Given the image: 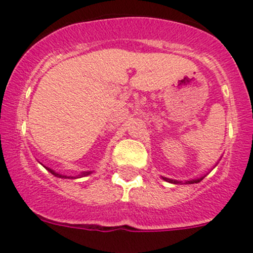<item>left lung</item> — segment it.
<instances>
[{
  "mask_svg": "<svg viewBox=\"0 0 253 253\" xmlns=\"http://www.w3.org/2000/svg\"><path fill=\"white\" fill-rule=\"evenodd\" d=\"M165 180L166 181H169V182H172V183H180L178 182V181H174V180H169V178H165ZM202 178H198V180H193V181H188V182H186V183H193V182H200V181H201Z\"/></svg>",
  "mask_w": 253,
  "mask_h": 253,
  "instance_id": "1",
  "label": "left lung"
}]
</instances>
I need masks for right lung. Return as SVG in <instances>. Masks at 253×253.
<instances>
[{
    "label": "right lung",
    "mask_w": 253,
    "mask_h": 253,
    "mask_svg": "<svg viewBox=\"0 0 253 253\" xmlns=\"http://www.w3.org/2000/svg\"><path fill=\"white\" fill-rule=\"evenodd\" d=\"M48 169V171L51 172L52 174H55L56 177H62V178H70V177H67V176H62V174H60V173H56L55 171H52V169ZM89 173H91V172H84V176H86V174H89Z\"/></svg>",
    "instance_id": "right-lung-1"
}]
</instances>
